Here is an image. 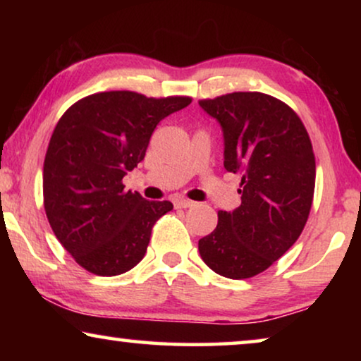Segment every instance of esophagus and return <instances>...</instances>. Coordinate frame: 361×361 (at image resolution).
<instances>
[{"instance_id": "34e87169", "label": "esophagus", "mask_w": 361, "mask_h": 361, "mask_svg": "<svg viewBox=\"0 0 361 361\" xmlns=\"http://www.w3.org/2000/svg\"><path fill=\"white\" fill-rule=\"evenodd\" d=\"M174 205L176 209H190V207L195 205V202H192L189 199H176Z\"/></svg>"}]
</instances>
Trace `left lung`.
<instances>
[{
	"mask_svg": "<svg viewBox=\"0 0 361 361\" xmlns=\"http://www.w3.org/2000/svg\"><path fill=\"white\" fill-rule=\"evenodd\" d=\"M199 105L221 126L225 169L241 176V205L219 212L216 228L199 240L200 256L225 278H253L302 233L315 187L312 145L293 108L266 93L235 92Z\"/></svg>",
	"mask_w": 361,
	"mask_h": 361,
	"instance_id": "left-lung-1",
	"label": "left lung"
}]
</instances>
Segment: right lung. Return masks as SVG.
<instances>
[{
	"instance_id": "1",
	"label": "right lung",
	"mask_w": 361,
	"mask_h": 361,
	"mask_svg": "<svg viewBox=\"0 0 361 361\" xmlns=\"http://www.w3.org/2000/svg\"><path fill=\"white\" fill-rule=\"evenodd\" d=\"M190 102L102 92L59 120L44 159V209L57 240L88 273L123 274L145 258L152 226L172 204L142 199L121 180L145 159L157 123Z\"/></svg>"
}]
</instances>
